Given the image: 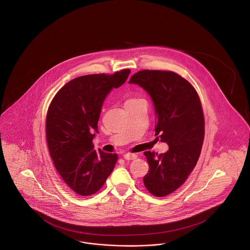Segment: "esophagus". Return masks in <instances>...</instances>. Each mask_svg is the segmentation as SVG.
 <instances>
[{
  "mask_svg": "<svg viewBox=\"0 0 250 250\" xmlns=\"http://www.w3.org/2000/svg\"><path fill=\"white\" fill-rule=\"evenodd\" d=\"M123 157L125 160H133V159L137 158V155H135V154H125V155H123Z\"/></svg>",
  "mask_w": 250,
  "mask_h": 250,
  "instance_id": "obj_1",
  "label": "esophagus"
}]
</instances>
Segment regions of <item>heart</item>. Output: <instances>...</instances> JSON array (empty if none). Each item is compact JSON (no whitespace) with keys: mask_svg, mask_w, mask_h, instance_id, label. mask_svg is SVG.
Segmentation results:
<instances>
[{"mask_svg":"<svg viewBox=\"0 0 250 250\" xmlns=\"http://www.w3.org/2000/svg\"><path fill=\"white\" fill-rule=\"evenodd\" d=\"M137 100H140L139 98H129V99H127L126 101H125V103H129V102H134V101H137Z\"/></svg>","mask_w":250,"mask_h":250,"instance_id":"1","label":"heart"}]
</instances>
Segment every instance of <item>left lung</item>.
<instances>
[{"mask_svg": "<svg viewBox=\"0 0 250 250\" xmlns=\"http://www.w3.org/2000/svg\"><path fill=\"white\" fill-rule=\"evenodd\" d=\"M129 83L151 96L155 136L168 145L165 154L144 152L149 164L144 186L155 197H164L186 182L199 160L204 140L202 103L192 84L174 72L145 69L134 74Z\"/></svg>", "mask_w": 250, "mask_h": 250, "instance_id": "left-lung-1", "label": "left lung"}]
</instances>
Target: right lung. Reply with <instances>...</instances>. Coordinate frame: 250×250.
<instances>
[{
  "mask_svg": "<svg viewBox=\"0 0 250 250\" xmlns=\"http://www.w3.org/2000/svg\"><path fill=\"white\" fill-rule=\"evenodd\" d=\"M130 69L92 74L63 85L49 104L46 120L48 151L61 178L73 192L91 196L112 172L117 154L95 150L103 102L112 88L125 83Z\"/></svg>",
  "mask_w": 250,
  "mask_h": 250,
  "instance_id": "1",
  "label": "right lung"
}]
</instances>
